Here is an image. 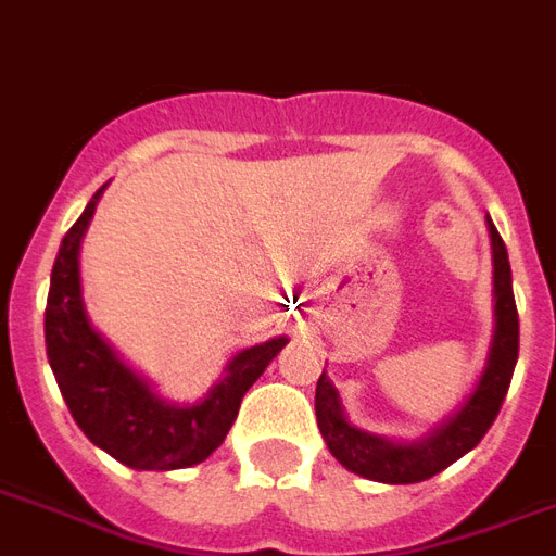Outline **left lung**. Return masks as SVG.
I'll return each mask as SVG.
<instances>
[{
  "label": "left lung",
  "instance_id": "obj_1",
  "mask_svg": "<svg viewBox=\"0 0 556 556\" xmlns=\"http://www.w3.org/2000/svg\"><path fill=\"white\" fill-rule=\"evenodd\" d=\"M492 240V295H495V331L492 349L481 381L469 395V402L454 413L452 419L442 421L440 428L419 442H390L375 433L354 428L345 419L340 404V392L325 378L316 381V421L328 452L354 475L378 483H419L428 481L442 469H448L463 454H469L483 433L490 431L498 416L513 369L519 361V313L513 299V275L507 261V245L495 231L486 216Z\"/></svg>",
  "mask_w": 556,
  "mask_h": 556
}]
</instances>
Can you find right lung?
<instances>
[{"label": "right lung", "mask_w": 556, "mask_h": 556, "mask_svg": "<svg viewBox=\"0 0 556 556\" xmlns=\"http://www.w3.org/2000/svg\"><path fill=\"white\" fill-rule=\"evenodd\" d=\"M102 190L104 187L96 190L85 214L64 233L52 266L46 299L49 366L75 425L102 452L131 469H187L207 460L223 445L243 395L287 345V337H275L237 354L204 402L190 407L164 402L135 369L116 357L102 333L93 331L81 302L78 249Z\"/></svg>", "instance_id": "obj_1"}]
</instances>
